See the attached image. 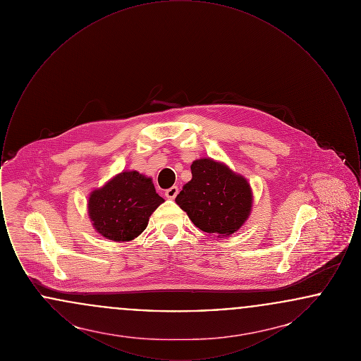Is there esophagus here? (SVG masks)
Returning <instances> with one entry per match:
<instances>
[{
    "mask_svg": "<svg viewBox=\"0 0 361 361\" xmlns=\"http://www.w3.org/2000/svg\"><path fill=\"white\" fill-rule=\"evenodd\" d=\"M177 195H178V188L177 187H171V188L165 190V196L168 199H174Z\"/></svg>",
    "mask_w": 361,
    "mask_h": 361,
    "instance_id": "34e87169",
    "label": "esophagus"
}]
</instances>
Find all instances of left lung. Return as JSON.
I'll return each instance as SVG.
<instances>
[{"instance_id": "obj_1", "label": "left lung", "mask_w": 361, "mask_h": 361, "mask_svg": "<svg viewBox=\"0 0 361 361\" xmlns=\"http://www.w3.org/2000/svg\"><path fill=\"white\" fill-rule=\"evenodd\" d=\"M190 171L192 180L177 195L176 203L196 227L206 233L219 237L235 233L252 208L247 181L209 158L195 161Z\"/></svg>"}]
</instances>
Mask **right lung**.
<instances>
[{"mask_svg": "<svg viewBox=\"0 0 361 361\" xmlns=\"http://www.w3.org/2000/svg\"><path fill=\"white\" fill-rule=\"evenodd\" d=\"M164 199L152 178L133 171L123 172L89 197V216L94 228L108 240H134L149 224Z\"/></svg>", "mask_w": 361, "mask_h": 361, "instance_id": "obj_1", "label": "right lung"}]
</instances>
